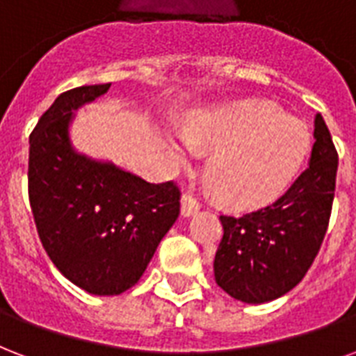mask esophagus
I'll list each match as a JSON object with an SVG mask.
<instances>
[{
    "label": "esophagus",
    "instance_id": "34e87169",
    "mask_svg": "<svg viewBox=\"0 0 356 356\" xmlns=\"http://www.w3.org/2000/svg\"><path fill=\"white\" fill-rule=\"evenodd\" d=\"M197 211H200V203H197L192 196H188V194H184V196L181 197V214L186 218V216L196 214Z\"/></svg>",
    "mask_w": 356,
    "mask_h": 356
}]
</instances>
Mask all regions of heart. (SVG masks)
<instances>
[{
  "instance_id": "heart-1",
  "label": "heart",
  "mask_w": 356,
  "mask_h": 356,
  "mask_svg": "<svg viewBox=\"0 0 356 356\" xmlns=\"http://www.w3.org/2000/svg\"><path fill=\"white\" fill-rule=\"evenodd\" d=\"M312 134L302 119L273 102L218 106L194 113L184 138H166L173 162L196 149H214L207 173L222 202L237 209L273 202L291 184L310 153Z\"/></svg>"
}]
</instances>
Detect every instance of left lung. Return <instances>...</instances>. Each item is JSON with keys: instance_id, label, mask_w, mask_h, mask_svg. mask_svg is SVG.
Returning <instances> with one entry per match:
<instances>
[{"instance_id": "1", "label": "left lung", "mask_w": 356, "mask_h": 356, "mask_svg": "<svg viewBox=\"0 0 356 356\" xmlns=\"http://www.w3.org/2000/svg\"><path fill=\"white\" fill-rule=\"evenodd\" d=\"M310 164L273 205L220 222L214 280L233 298L261 305L286 295L305 278L329 227L338 153L321 113L314 119Z\"/></svg>"}]
</instances>
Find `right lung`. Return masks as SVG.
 <instances>
[{
  "label": "right lung",
  "mask_w": 356,
  "mask_h": 356,
  "mask_svg": "<svg viewBox=\"0 0 356 356\" xmlns=\"http://www.w3.org/2000/svg\"><path fill=\"white\" fill-rule=\"evenodd\" d=\"M112 83L61 93L29 136V203L40 243L59 273L91 295L138 284L179 216L181 192L108 160L78 153L70 123Z\"/></svg>",
  "instance_id": "right-lung-1"
}]
</instances>
